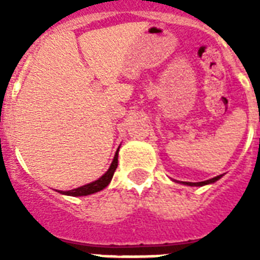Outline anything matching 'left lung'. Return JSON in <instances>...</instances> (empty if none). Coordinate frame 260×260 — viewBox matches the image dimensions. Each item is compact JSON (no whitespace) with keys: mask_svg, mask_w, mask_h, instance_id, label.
<instances>
[{"mask_svg":"<svg viewBox=\"0 0 260 260\" xmlns=\"http://www.w3.org/2000/svg\"><path fill=\"white\" fill-rule=\"evenodd\" d=\"M221 178V175H217V177L212 178V179H208V181H204V182H182V183H185L187 186H204V185H208V183H213V182L218 181Z\"/></svg>","mask_w":260,"mask_h":260,"instance_id":"left-lung-1","label":"left lung"}]
</instances>
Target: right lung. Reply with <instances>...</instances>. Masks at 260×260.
<instances>
[{
  "mask_svg": "<svg viewBox=\"0 0 260 260\" xmlns=\"http://www.w3.org/2000/svg\"><path fill=\"white\" fill-rule=\"evenodd\" d=\"M117 163H118V148L116 151V154H114L113 162L110 165L109 170L106 171L101 178H98L97 181L90 182L87 185H83L81 187H77V189L69 190V191H59V193L66 194V196H73V197H81V196H89V194L97 193L100 190L105 189L106 186L109 185V182L112 181V178H113V174L117 169Z\"/></svg>",
  "mask_w": 260,
  "mask_h": 260,
  "instance_id": "right-lung-1",
  "label": "right lung"
}]
</instances>
